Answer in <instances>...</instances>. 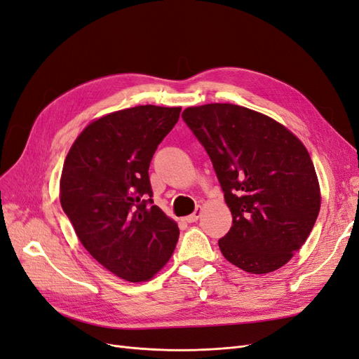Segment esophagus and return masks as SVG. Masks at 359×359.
I'll list each match as a JSON object with an SVG mask.
<instances>
[{"instance_id": "obj_1", "label": "esophagus", "mask_w": 359, "mask_h": 359, "mask_svg": "<svg viewBox=\"0 0 359 359\" xmlns=\"http://www.w3.org/2000/svg\"><path fill=\"white\" fill-rule=\"evenodd\" d=\"M202 215V208L201 206H198L196 210H194V212L193 214H190V215H187L186 217V220L189 222V223H194V222H198L199 220V217Z\"/></svg>"}]
</instances>
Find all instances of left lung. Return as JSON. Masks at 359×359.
Returning a JSON list of instances; mask_svg holds the SVG:
<instances>
[{
	"label": "left lung",
	"mask_w": 359,
	"mask_h": 359,
	"mask_svg": "<svg viewBox=\"0 0 359 359\" xmlns=\"http://www.w3.org/2000/svg\"><path fill=\"white\" fill-rule=\"evenodd\" d=\"M182 119L208 153L232 212L219 241L223 256L250 274L286 265L320 210L307 148L276 119L238 104L190 106Z\"/></svg>",
	"instance_id": "1"
}]
</instances>
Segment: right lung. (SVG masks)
<instances>
[{
	"label": "right lung",
	"mask_w": 359,
	"mask_h": 359,
	"mask_svg": "<svg viewBox=\"0 0 359 359\" xmlns=\"http://www.w3.org/2000/svg\"><path fill=\"white\" fill-rule=\"evenodd\" d=\"M181 107L142 104L94 119L64 160L60 202L79 241L116 277L153 278L175 250L180 229L153 203L148 169Z\"/></svg>",
	"instance_id": "right-lung-1"
}]
</instances>
